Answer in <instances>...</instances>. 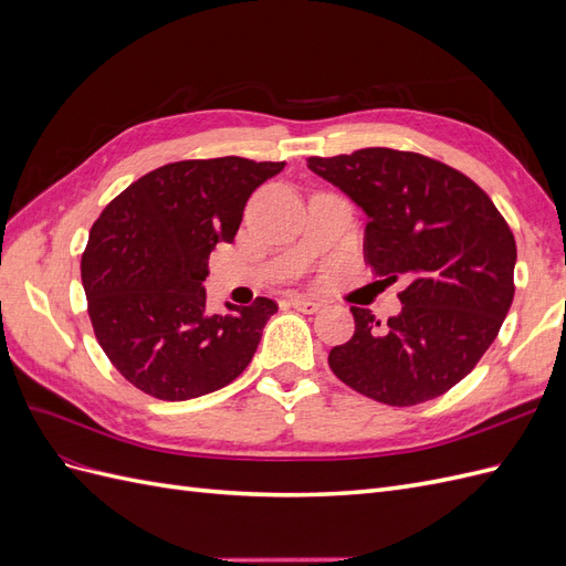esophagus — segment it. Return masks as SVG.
Listing matches in <instances>:
<instances>
[{
	"instance_id": "obj_1",
	"label": "esophagus",
	"mask_w": 566,
	"mask_h": 566,
	"mask_svg": "<svg viewBox=\"0 0 566 566\" xmlns=\"http://www.w3.org/2000/svg\"><path fill=\"white\" fill-rule=\"evenodd\" d=\"M290 306H295L297 312H304V314H314V312L321 310V304L310 300V297H293V300H290Z\"/></svg>"
}]
</instances>
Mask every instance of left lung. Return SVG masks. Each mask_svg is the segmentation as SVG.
Here are the masks:
<instances>
[{"label": "left lung", "mask_w": 566, "mask_h": 566, "mask_svg": "<svg viewBox=\"0 0 566 566\" xmlns=\"http://www.w3.org/2000/svg\"><path fill=\"white\" fill-rule=\"evenodd\" d=\"M368 217L364 254L385 281L406 279L385 325L352 306L356 331L328 354L337 378L387 406L441 397L491 347L515 297V235L472 179L420 153L361 148L310 158Z\"/></svg>", "instance_id": "left-lung-1"}]
</instances>
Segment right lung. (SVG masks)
<instances>
[{
  "instance_id": "add662e5",
  "label": "right lung",
  "mask_w": 566,
  "mask_h": 566,
  "mask_svg": "<svg viewBox=\"0 0 566 566\" xmlns=\"http://www.w3.org/2000/svg\"><path fill=\"white\" fill-rule=\"evenodd\" d=\"M285 163L181 160L153 169L101 212L82 285L101 349L136 389L163 401L217 391L241 375L279 312L269 297L205 312L208 260L233 243L245 202Z\"/></svg>"
}]
</instances>
